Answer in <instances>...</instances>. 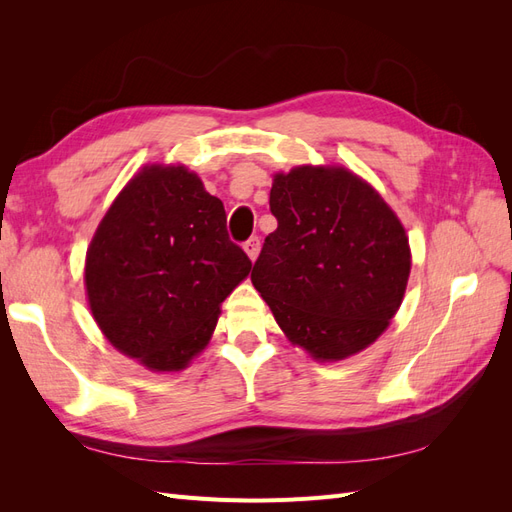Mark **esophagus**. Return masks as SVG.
Returning a JSON list of instances; mask_svg holds the SVG:
<instances>
[{
  "instance_id": "1",
  "label": "esophagus",
  "mask_w": 512,
  "mask_h": 512,
  "mask_svg": "<svg viewBox=\"0 0 512 512\" xmlns=\"http://www.w3.org/2000/svg\"><path fill=\"white\" fill-rule=\"evenodd\" d=\"M243 250H245L247 256H250V260H256V258H258V252H260V239H258V237H250V239L245 241Z\"/></svg>"
}]
</instances>
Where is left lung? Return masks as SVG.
<instances>
[{
  "instance_id": "1",
  "label": "left lung",
  "mask_w": 512,
  "mask_h": 512,
  "mask_svg": "<svg viewBox=\"0 0 512 512\" xmlns=\"http://www.w3.org/2000/svg\"><path fill=\"white\" fill-rule=\"evenodd\" d=\"M277 228L252 284L280 329L316 361H342L389 327L404 299L410 245L393 209L344 166L277 173Z\"/></svg>"
}]
</instances>
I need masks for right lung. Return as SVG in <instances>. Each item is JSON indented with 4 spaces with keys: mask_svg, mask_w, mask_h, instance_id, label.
Wrapping results in <instances>:
<instances>
[{
    "mask_svg": "<svg viewBox=\"0 0 512 512\" xmlns=\"http://www.w3.org/2000/svg\"><path fill=\"white\" fill-rule=\"evenodd\" d=\"M252 271L226 211L185 166H145L102 218L85 260L91 314L119 352L179 371L203 350L220 305Z\"/></svg>",
    "mask_w": 512,
    "mask_h": 512,
    "instance_id": "1",
    "label": "right lung"
}]
</instances>
